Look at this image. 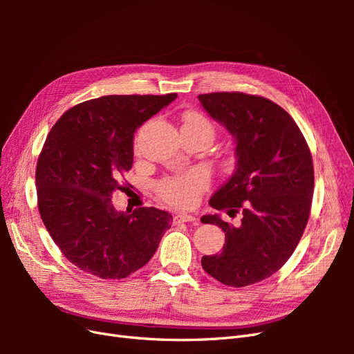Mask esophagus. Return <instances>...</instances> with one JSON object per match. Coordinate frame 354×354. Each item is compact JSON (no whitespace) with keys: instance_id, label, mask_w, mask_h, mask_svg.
<instances>
[{"instance_id":"34e87169","label":"esophagus","mask_w":354,"mask_h":354,"mask_svg":"<svg viewBox=\"0 0 354 354\" xmlns=\"http://www.w3.org/2000/svg\"><path fill=\"white\" fill-rule=\"evenodd\" d=\"M192 221H196L195 216H190V214H177L174 217V223H192Z\"/></svg>"}]
</instances>
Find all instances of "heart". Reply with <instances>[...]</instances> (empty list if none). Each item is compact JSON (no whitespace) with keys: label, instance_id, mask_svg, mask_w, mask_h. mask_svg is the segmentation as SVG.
I'll return each mask as SVG.
<instances>
[{"label":"heart","instance_id":"heart-1","mask_svg":"<svg viewBox=\"0 0 354 354\" xmlns=\"http://www.w3.org/2000/svg\"><path fill=\"white\" fill-rule=\"evenodd\" d=\"M181 128L189 130H199L207 133L211 140L214 137V125L205 115L190 111L183 115V125ZM208 186V176L202 169H192L183 174L165 177L156 185V194L165 203L176 208H192L195 207L202 192Z\"/></svg>","mask_w":354,"mask_h":354}]
</instances>
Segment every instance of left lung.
<instances>
[{"instance_id": "obj_1", "label": "left lung", "mask_w": 354, "mask_h": 354, "mask_svg": "<svg viewBox=\"0 0 354 354\" xmlns=\"http://www.w3.org/2000/svg\"><path fill=\"white\" fill-rule=\"evenodd\" d=\"M198 99L236 142V171L209 205L230 217L242 214L239 226L218 216L201 218L226 234L221 252L201 263L224 285L248 286L279 270L303 236L313 199L312 153L291 115L269 99L239 91Z\"/></svg>"}]
</instances>
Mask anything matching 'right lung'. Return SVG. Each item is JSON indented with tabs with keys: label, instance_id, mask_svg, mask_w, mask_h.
<instances>
[{
	"label": "right lung",
	"instance_id": "1",
	"mask_svg": "<svg viewBox=\"0 0 354 354\" xmlns=\"http://www.w3.org/2000/svg\"><path fill=\"white\" fill-rule=\"evenodd\" d=\"M177 97L103 95L73 106L39 153L38 209L62 254L85 273L124 279L152 259L171 214L153 207L118 212L112 195L133 167L134 133Z\"/></svg>",
	"mask_w": 354,
	"mask_h": 354
}]
</instances>
